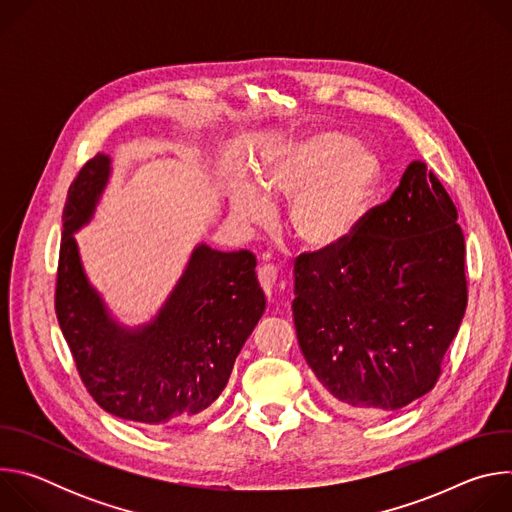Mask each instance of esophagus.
Masks as SVG:
<instances>
[{
    "instance_id": "esophagus-1",
    "label": "esophagus",
    "mask_w": 512,
    "mask_h": 512,
    "mask_svg": "<svg viewBox=\"0 0 512 512\" xmlns=\"http://www.w3.org/2000/svg\"><path fill=\"white\" fill-rule=\"evenodd\" d=\"M259 283H261V287L265 291V296L269 300H273L275 289L279 287V271H277V267H273V265L259 267Z\"/></svg>"
}]
</instances>
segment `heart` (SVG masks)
I'll list each match as a JSON object with an SVG mask.
<instances>
[{"instance_id":"b5f03b06","label":"heart","mask_w":512,"mask_h":512,"mask_svg":"<svg viewBox=\"0 0 512 512\" xmlns=\"http://www.w3.org/2000/svg\"><path fill=\"white\" fill-rule=\"evenodd\" d=\"M381 178L379 158L344 133L324 131L287 145L261 174L273 200H291L287 227L306 247L332 249L344 243L367 210ZM241 223H261L267 202L251 190L233 192Z\"/></svg>"}]
</instances>
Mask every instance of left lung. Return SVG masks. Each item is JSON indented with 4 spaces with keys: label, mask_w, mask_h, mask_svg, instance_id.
Listing matches in <instances>:
<instances>
[{
    "label": "left lung",
    "mask_w": 512,
    "mask_h": 512,
    "mask_svg": "<svg viewBox=\"0 0 512 512\" xmlns=\"http://www.w3.org/2000/svg\"><path fill=\"white\" fill-rule=\"evenodd\" d=\"M464 257L452 198L415 160L352 237L296 259L298 342L342 409L373 419L433 389L468 304Z\"/></svg>",
    "instance_id": "left-lung-1"
}]
</instances>
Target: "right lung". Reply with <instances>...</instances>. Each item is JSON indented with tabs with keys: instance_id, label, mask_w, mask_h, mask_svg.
<instances>
[{
	"instance_id": "right-lung-1",
	"label": "right lung",
	"mask_w": 512,
	"mask_h": 512,
	"mask_svg": "<svg viewBox=\"0 0 512 512\" xmlns=\"http://www.w3.org/2000/svg\"><path fill=\"white\" fill-rule=\"evenodd\" d=\"M111 178L97 154L68 188L56 277V316L91 397L111 415L145 425L180 423L210 407L265 312L257 259L200 243L158 314L119 324L91 285L75 233L91 223Z\"/></svg>"
}]
</instances>
